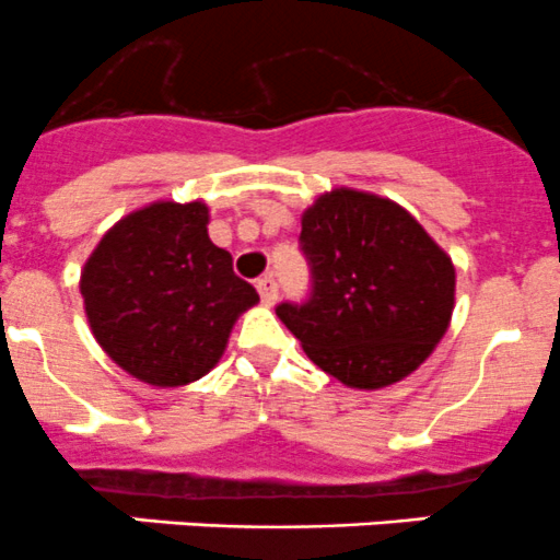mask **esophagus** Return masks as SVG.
<instances>
[{
	"label": "esophagus",
	"instance_id": "obj_1",
	"mask_svg": "<svg viewBox=\"0 0 560 560\" xmlns=\"http://www.w3.org/2000/svg\"><path fill=\"white\" fill-rule=\"evenodd\" d=\"M258 293H261V302L267 304V307H272L275 302H278V282H275L272 278H261L256 282Z\"/></svg>",
	"mask_w": 560,
	"mask_h": 560
}]
</instances>
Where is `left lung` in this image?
<instances>
[{"label": "left lung", "instance_id": "1", "mask_svg": "<svg viewBox=\"0 0 560 560\" xmlns=\"http://www.w3.org/2000/svg\"><path fill=\"white\" fill-rule=\"evenodd\" d=\"M302 250L313 267L307 304L278 318L310 362L351 389L408 378L446 335L455 264L392 198L335 187L302 212Z\"/></svg>", "mask_w": 560, "mask_h": 560}]
</instances>
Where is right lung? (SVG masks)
I'll use <instances>...</instances> for the list:
<instances>
[{
	"label": "right lung",
	"instance_id": "right-lung-1",
	"mask_svg": "<svg viewBox=\"0 0 560 560\" xmlns=\"http://www.w3.org/2000/svg\"><path fill=\"white\" fill-rule=\"evenodd\" d=\"M209 207L152 201L116 220L81 269L94 340L132 378L174 389L203 378L242 313L258 304L231 253L209 240Z\"/></svg>",
	"mask_w": 560,
	"mask_h": 560
}]
</instances>
